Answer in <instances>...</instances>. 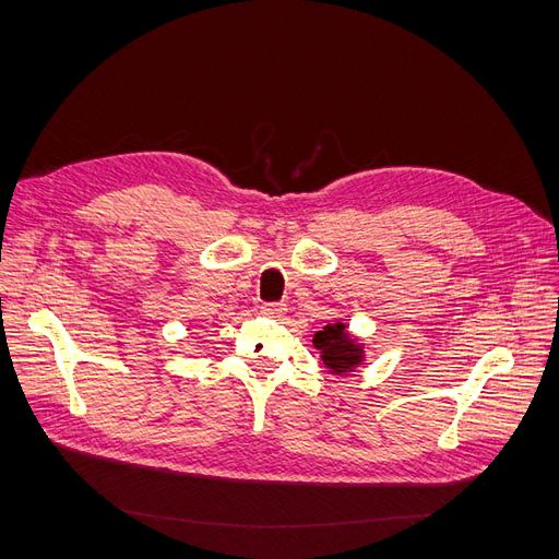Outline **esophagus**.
Instances as JSON below:
<instances>
[{
	"instance_id": "obj_1",
	"label": "esophagus",
	"mask_w": 559,
	"mask_h": 559,
	"mask_svg": "<svg viewBox=\"0 0 559 559\" xmlns=\"http://www.w3.org/2000/svg\"><path fill=\"white\" fill-rule=\"evenodd\" d=\"M285 304H262L260 312L267 314V317H283L285 314Z\"/></svg>"
}]
</instances>
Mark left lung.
Returning <instances> with one entry per match:
<instances>
[{"label": "left lung", "mask_w": 559, "mask_h": 559, "mask_svg": "<svg viewBox=\"0 0 559 559\" xmlns=\"http://www.w3.org/2000/svg\"><path fill=\"white\" fill-rule=\"evenodd\" d=\"M312 344H314V348H319L324 365L337 376L346 373V371H354L356 367L362 365L365 346L348 335L346 324H342V321L326 324L324 329L317 331Z\"/></svg>", "instance_id": "obj_1"}]
</instances>
